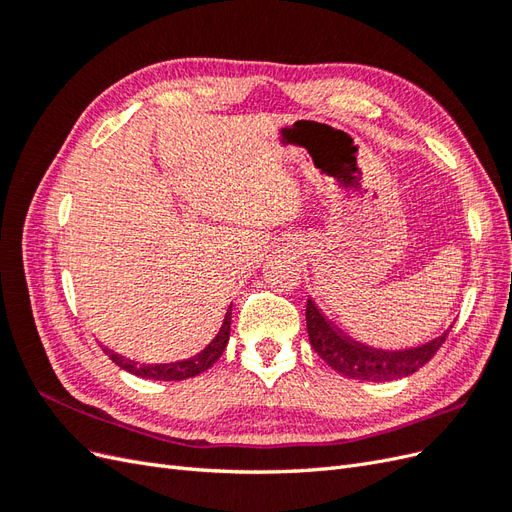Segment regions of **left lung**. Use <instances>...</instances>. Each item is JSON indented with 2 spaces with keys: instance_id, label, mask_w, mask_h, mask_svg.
Returning a JSON list of instances; mask_svg holds the SVG:
<instances>
[{
  "instance_id": "left-lung-1",
  "label": "left lung",
  "mask_w": 512,
  "mask_h": 512,
  "mask_svg": "<svg viewBox=\"0 0 512 512\" xmlns=\"http://www.w3.org/2000/svg\"><path fill=\"white\" fill-rule=\"evenodd\" d=\"M309 344L318 352L320 359L333 367L337 374L352 380L367 382H389L406 378L433 359V354L444 344L446 333L408 350H378L354 342L352 337L339 331L327 320L316 303L307 299L305 307Z\"/></svg>"
}]
</instances>
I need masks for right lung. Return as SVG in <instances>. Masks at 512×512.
<instances>
[{"instance_id": "obj_1", "label": "right lung", "mask_w": 512, "mask_h": 512, "mask_svg": "<svg viewBox=\"0 0 512 512\" xmlns=\"http://www.w3.org/2000/svg\"><path fill=\"white\" fill-rule=\"evenodd\" d=\"M230 318H232V303L226 309V316L222 327L215 335L211 342L200 350L198 354L190 356V359L185 361H177V363H160V365H141V363H134L130 359H123V356L106 350L108 359H111L115 365H119L121 369L130 371V374L138 376V378H147V380H185V378H194L198 374H203L207 371L215 361L220 359L226 344H228V337H230Z\"/></svg>"}]
</instances>
